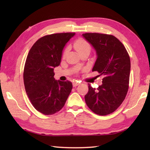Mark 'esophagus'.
I'll return each mask as SVG.
<instances>
[{"label": "esophagus", "mask_w": 150, "mask_h": 150, "mask_svg": "<svg viewBox=\"0 0 150 150\" xmlns=\"http://www.w3.org/2000/svg\"><path fill=\"white\" fill-rule=\"evenodd\" d=\"M78 85H79V82H73V87H76V86H77Z\"/></svg>", "instance_id": "esophagus-1"}]
</instances>
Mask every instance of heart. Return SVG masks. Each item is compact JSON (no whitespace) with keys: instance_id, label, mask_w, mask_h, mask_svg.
Wrapping results in <instances>:
<instances>
[{"instance_id":"obj_1","label":"heart","mask_w":150,"mask_h":150,"mask_svg":"<svg viewBox=\"0 0 150 150\" xmlns=\"http://www.w3.org/2000/svg\"><path fill=\"white\" fill-rule=\"evenodd\" d=\"M74 47L79 54L83 52H86V51L90 52L91 49L90 44H89L88 41L83 39H79L76 40L74 43Z\"/></svg>"}]
</instances>
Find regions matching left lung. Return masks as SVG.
<instances>
[{
	"label": "left lung",
	"mask_w": 150,
	"mask_h": 150,
	"mask_svg": "<svg viewBox=\"0 0 150 150\" xmlns=\"http://www.w3.org/2000/svg\"><path fill=\"white\" fill-rule=\"evenodd\" d=\"M96 52L92 71L103 75V84L97 90L88 84L85 101L90 109L99 115L115 111L128 90L131 64L128 52L120 41L111 35L86 33L82 35Z\"/></svg>",
	"instance_id": "obj_1"
}]
</instances>
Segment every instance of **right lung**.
<instances>
[{
	"label": "right lung",
	"instance_id": "1",
	"mask_svg": "<svg viewBox=\"0 0 150 150\" xmlns=\"http://www.w3.org/2000/svg\"><path fill=\"white\" fill-rule=\"evenodd\" d=\"M75 35L62 33L41 37L28 55L23 75L25 90L33 107L44 115L61 110L71 91V82L55 80L53 70L60 65L64 47Z\"/></svg>",
	"mask_w": 150,
	"mask_h": 150
}]
</instances>
